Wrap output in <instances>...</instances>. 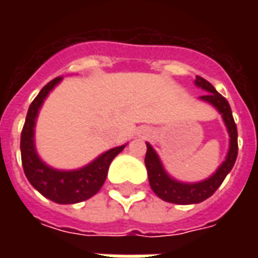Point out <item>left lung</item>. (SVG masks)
I'll return each instance as SVG.
<instances>
[{"label":"left lung","mask_w":258,"mask_h":258,"mask_svg":"<svg viewBox=\"0 0 258 258\" xmlns=\"http://www.w3.org/2000/svg\"><path fill=\"white\" fill-rule=\"evenodd\" d=\"M195 84L207 91V94L200 96V99L211 103L222 114L224 123L229 133V151H228L225 162L222 163L210 178L205 179L202 182H196V184H184L168 177L157 157L156 152L153 151V148L149 144H146L148 151L145 156V166L148 170L152 190L164 202L175 203V205H194V203H200L207 198H210L211 195L220 188V185L222 184L228 173L232 170L238 157V130H236V124L233 120L229 103L203 77L196 76Z\"/></svg>","instance_id":"1"}]
</instances>
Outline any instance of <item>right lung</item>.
I'll return each instance as SVG.
<instances>
[{"label": "right lung", "instance_id": "obj_1", "mask_svg": "<svg viewBox=\"0 0 258 258\" xmlns=\"http://www.w3.org/2000/svg\"><path fill=\"white\" fill-rule=\"evenodd\" d=\"M60 80L62 77H56L49 81L31 102L20 135V153L26 177L42 196L59 205H73L90 199L99 192L106 179L110 163L123 151L125 145L105 152L88 166L74 171L53 170L40 160L34 148V124L37 113L48 92Z\"/></svg>", "mask_w": 258, "mask_h": 258}]
</instances>
